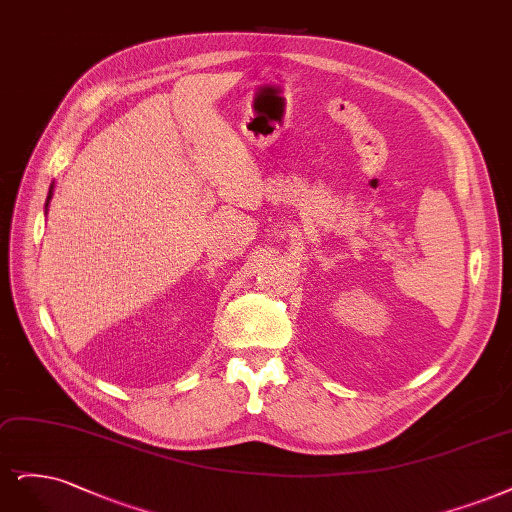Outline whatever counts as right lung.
I'll return each instance as SVG.
<instances>
[{
	"label": "right lung",
	"instance_id": "add662e5",
	"mask_svg": "<svg viewBox=\"0 0 512 512\" xmlns=\"http://www.w3.org/2000/svg\"><path fill=\"white\" fill-rule=\"evenodd\" d=\"M53 189H55V185H51V189H48V197H46V204H44V210H48V204H51V197H53Z\"/></svg>",
	"mask_w": 512,
	"mask_h": 512
}]
</instances>
